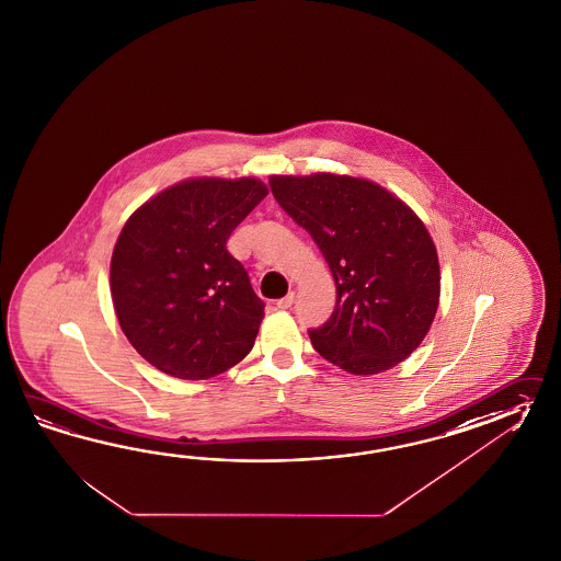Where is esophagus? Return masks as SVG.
<instances>
[{"label":"esophagus","mask_w":561,"mask_h":561,"mask_svg":"<svg viewBox=\"0 0 561 561\" xmlns=\"http://www.w3.org/2000/svg\"><path fill=\"white\" fill-rule=\"evenodd\" d=\"M294 301H296V294L291 291V294H287L286 298L277 299V304H275V306H277L279 310H287V308H291V306H294Z\"/></svg>","instance_id":"1"}]
</instances>
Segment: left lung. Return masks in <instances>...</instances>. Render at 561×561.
<instances>
[{
    "instance_id": "obj_1",
    "label": "left lung",
    "mask_w": 561,
    "mask_h": 561,
    "mask_svg": "<svg viewBox=\"0 0 561 561\" xmlns=\"http://www.w3.org/2000/svg\"><path fill=\"white\" fill-rule=\"evenodd\" d=\"M270 187L316 241L336 282L330 320L308 330L313 348L356 376L409 358L440 296L435 243L416 213L387 188L346 174H282Z\"/></svg>"
}]
</instances>
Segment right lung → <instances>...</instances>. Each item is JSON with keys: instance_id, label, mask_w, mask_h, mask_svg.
Masks as SVG:
<instances>
[{"instance_id": "obj_1", "label": "right lung", "mask_w": 561, "mask_h": 561, "mask_svg": "<svg viewBox=\"0 0 561 561\" xmlns=\"http://www.w3.org/2000/svg\"><path fill=\"white\" fill-rule=\"evenodd\" d=\"M265 195L257 179H188L123 227L111 262L114 310L128 342L161 373L207 380L253 348L265 304L227 239Z\"/></svg>"}]
</instances>
